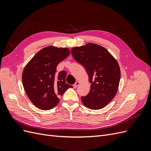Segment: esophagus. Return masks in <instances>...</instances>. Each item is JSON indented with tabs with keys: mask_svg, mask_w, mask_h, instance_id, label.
I'll list each match as a JSON object with an SVG mask.
<instances>
[{
	"mask_svg": "<svg viewBox=\"0 0 151 151\" xmlns=\"http://www.w3.org/2000/svg\"><path fill=\"white\" fill-rule=\"evenodd\" d=\"M79 84H80V82L79 81H76V83L74 84V88H76L79 85Z\"/></svg>",
	"mask_w": 151,
	"mask_h": 151,
	"instance_id": "1",
	"label": "esophagus"
}]
</instances>
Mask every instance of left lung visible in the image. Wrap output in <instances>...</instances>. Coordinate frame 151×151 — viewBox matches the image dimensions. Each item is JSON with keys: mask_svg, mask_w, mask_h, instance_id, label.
Listing matches in <instances>:
<instances>
[{"mask_svg": "<svg viewBox=\"0 0 151 151\" xmlns=\"http://www.w3.org/2000/svg\"><path fill=\"white\" fill-rule=\"evenodd\" d=\"M71 53L75 60L84 66L91 84L89 93L81 100L91 109L105 107L115 96L120 80V69L116 59L99 45L88 43L74 47Z\"/></svg>", "mask_w": 151, "mask_h": 151, "instance_id": "left-lung-1", "label": "left lung"}]
</instances>
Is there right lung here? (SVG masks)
Listing matches in <instances>:
<instances>
[{
	"mask_svg": "<svg viewBox=\"0 0 151 151\" xmlns=\"http://www.w3.org/2000/svg\"><path fill=\"white\" fill-rule=\"evenodd\" d=\"M70 53L67 48L49 46L39 51L26 65L22 76V84L35 106L43 110L52 109L58 103V96L73 87L65 83V71L56 74L58 63Z\"/></svg>",
	"mask_w": 151,
	"mask_h": 151,
	"instance_id": "obj_1",
	"label": "right lung"
}]
</instances>
